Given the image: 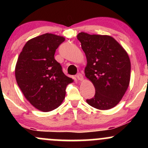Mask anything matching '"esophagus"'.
Masks as SVG:
<instances>
[{"label":"esophagus","instance_id":"obj_1","mask_svg":"<svg viewBox=\"0 0 148 148\" xmlns=\"http://www.w3.org/2000/svg\"><path fill=\"white\" fill-rule=\"evenodd\" d=\"M76 78H77L78 80H79V81H82L83 79H84V76H83L82 74H81V73H79V74H76Z\"/></svg>","mask_w":148,"mask_h":148}]
</instances>
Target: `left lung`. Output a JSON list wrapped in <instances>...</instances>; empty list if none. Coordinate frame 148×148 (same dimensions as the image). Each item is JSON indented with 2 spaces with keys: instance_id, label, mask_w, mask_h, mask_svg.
Listing matches in <instances>:
<instances>
[{
  "instance_id": "left-lung-1",
  "label": "left lung",
  "mask_w": 148,
  "mask_h": 148,
  "mask_svg": "<svg viewBox=\"0 0 148 148\" xmlns=\"http://www.w3.org/2000/svg\"><path fill=\"white\" fill-rule=\"evenodd\" d=\"M77 39L87 58L85 74L90 80L95 94L86 99L99 110L113 108L120 102L128 88L131 62L126 51L108 35L78 34Z\"/></svg>"
}]
</instances>
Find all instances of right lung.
<instances>
[{
	"instance_id": "obj_1",
	"label": "right lung",
	"mask_w": 148,
	"mask_h": 148,
	"mask_svg": "<svg viewBox=\"0 0 148 148\" xmlns=\"http://www.w3.org/2000/svg\"><path fill=\"white\" fill-rule=\"evenodd\" d=\"M64 41L63 37L45 33L28 40L18 58L16 82L26 99L40 111L58 108L64 99L67 86L73 82L54 58Z\"/></svg>"
}]
</instances>
